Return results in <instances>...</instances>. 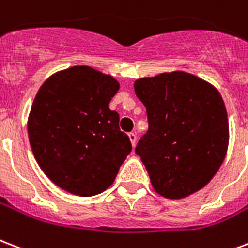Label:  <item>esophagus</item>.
<instances>
[{"mask_svg": "<svg viewBox=\"0 0 248 248\" xmlns=\"http://www.w3.org/2000/svg\"><path fill=\"white\" fill-rule=\"evenodd\" d=\"M128 138H130L131 144L135 145V143H137V134H135V132H130V134H128Z\"/></svg>", "mask_w": 248, "mask_h": 248, "instance_id": "1", "label": "esophagus"}]
</instances>
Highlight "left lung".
<instances>
[{
	"label": "left lung",
	"mask_w": 248,
	"mask_h": 248,
	"mask_svg": "<svg viewBox=\"0 0 248 248\" xmlns=\"http://www.w3.org/2000/svg\"><path fill=\"white\" fill-rule=\"evenodd\" d=\"M134 88L148 116V131L135 152L155 191L182 199L202 190L218 171L229 145L220 92L185 71L138 79Z\"/></svg>",
	"instance_id": "8db88e82"
}]
</instances>
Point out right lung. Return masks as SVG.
<instances>
[{"instance_id": "add662e5", "label": "right lung", "mask_w": 248, "mask_h": 248, "mask_svg": "<svg viewBox=\"0 0 248 248\" xmlns=\"http://www.w3.org/2000/svg\"><path fill=\"white\" fill-rule=\"evenodd\" d=\"M116 79L90 66L50 75L37 91L28 116L30 144L54 185L78 196H93L114 182L131 152L120 116L109 103Z\"/></svg>"}]
</instances>
